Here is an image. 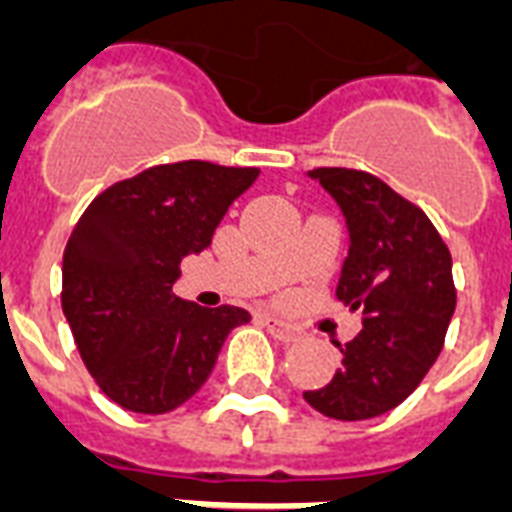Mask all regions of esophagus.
<instances>
[{"mask_svg":"<svg viewBox=\"0 0 512 512\" xmlns=\"http://www.w3.org/2000/svg\"><path fill=\"white\" fill-rule=\"evenodd\" d=\"M260 325L268 327V333L273 335V338H279L282 343H292V341H298V330L290 325H284L282 319H276L273 314H260Z\"/></svg>","mask_w":512,"mask_h":512,"instance_id":"obj_1","label":"esophagus"}]
</instances>
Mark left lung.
I'll list each match as a JSON object with an SVG mask.
<instances>
[{
	"label": "left lung",
	"mask_w": 512,
	"mask_h": 512,
	"mask_svg": "<svg viewBox=\"0 0 512 512\" xmlns=\"http://www.w3.org/2000/svg\"><path fill=\"white\" fill-rule=\"evenodd\" d=\"M308 174L349 225L335 295L360 311L362 330L341 346L333 381L303 397L330 419H373L403 403L443 351L456 308L451 252L427 214L384 179L338 166Z\"/></svg>",
	"instance_id": "left-lung-1"
}]
</instances>
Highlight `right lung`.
<instances>
[{"mask_svg":"<svg viewBox=\"0 0 512 512\" xmlns=\"http://www.w3.org/2000/svg\"><path fill=\"white\" fill-rule=\"evenodd\" d=\"M260 169L161 163L109 185L64 249L61 306L93 381L120 408L169 413L214 370L239 306L201 308L174 295L179 263L212 244L228 206Z\"/></svg>","mask_w":512,"mask_h":512,"instance_id":"add662e5","label":"right lung"}]
</instances>
